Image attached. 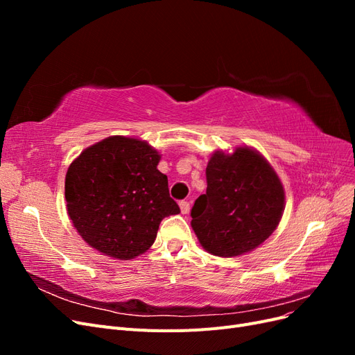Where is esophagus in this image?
<instances>
[{"instance_id": "obj_1", "label": "esophagus", "mask_w": 355, "mask_h": 355, "mask_svg": "<svg viewBox=\"0 0 355 355\" xmlns=\"http://www.w3.org/2000/svg\"><path fill=\"white\" fill-rule=\"evenodd\" d=\"M179 207H180V211L184 213V214H187V213L189 211V209H191L188 201H180V202H179Z\"/></svg>"}]
</instances>
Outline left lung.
<instances>
[{
  "label": "left lung",
  "mask_w": 355,
  "mask_h": 355,
  "mask_svg": "<svg viewBox=\"0 0 355 355\" xmlns=\"http://www.w3.org/2000/svg\"><path fill=\"white\" fill-rule=\"evenodd\" d=\"M207 191L191 210V227L209 253L240 256L275 231L284 211V188L271 164L249 146L216 151L206 168Z\"/></svg>",
  "instance_id": "8db88e82"
}]
</instances>
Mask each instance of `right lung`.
<instances>
[{
  "instance_id": "obj_1",
  "label": "right lung",
  "mask_w": 355,
  "mask_h": 355,
  "mask_svg": "<svg viewBox=\"0 0 355 355\" xmlns=\"http://www.w3.org/2000/svg\"><path fill=\"white\" fill-rule=\"evenodd\" d=\"M161 155L141 139L111 136L75 158L65 178L69 219L98 252L128 261L155 241L159 222L180 211Z\"/></svg>"
}]
</instances>
